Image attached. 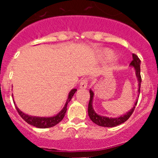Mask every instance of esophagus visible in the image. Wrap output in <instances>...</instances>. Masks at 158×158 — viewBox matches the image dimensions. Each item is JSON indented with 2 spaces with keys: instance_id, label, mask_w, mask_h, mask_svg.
Segmentation results:
<instances>
[{
  "instance_id": "esophagus-1",
  "label": "esophagus",
  "mask_w": 158,
  "mask_h": 158,
  "mask_svg": "<svg viewBox=\"0 0 158 158\" xmlns=\"http://www.w3.org/2000/svg\"><path fill=\"white\" fill-rule=\"evenodd\" d=\"M88 79H83L82 81L80 82V85H79V88H82V89H84V88H86L88 86Z\"/></svg>"
}]
</instances>
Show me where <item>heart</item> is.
Masks as SVG:
<instances>
[{"mask_svg":"<svg viewBox=\"0 0 158 158\" xmlns=\"http://www.w3.org/2000/svg\"><path fill=\"white\" fill-rule=\"evenodd\" d=\"M115 54L112 52L111 50H109V49L103 50L101 53V58L106 60H113L114 58H115Z\"/></svg>","mask_w":158,"mask_h":158,"instance_id":"obj_1","label":"heart"}]
</instances>
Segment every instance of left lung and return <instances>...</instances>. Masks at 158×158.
<instances>
[{"label":"left lung","instance_id":"8db88e82","mask_svg":"<svg viewBox=\"0 0 158 158\" xmlns=\"http://www.w3.org/2000/svg\"><path fill=\"white\" fill-rule=\"evenodd\" d=\"M140 64H141V60H139V58H138V56L135 54H133V60L131 61V63L130 64L131 67H133L135 69V73H136V76L138 80V92L139 94L140 92V85H141L142 82V79H141V75H140ZM90 100L89 103H88V112L89 118H91V120L93 121L94 123H95L96 124H98L99 126H101V127H115V126L119 125V124H122V123L125 122L126 121L131 117V115H132L133 111L135 110V107H136V104H137L138 99H136V102H135V104L133 106V107L131 109V110L128 111L127 112H126L124 115L119 116V117L116 118H109L106 116H102L98 115L96 113L94 110L93 108V98L94 94L92 91V90L90 89ZM139 98V94H138Z\"/></svg>","mask_w":158,"mask_h":158}]
</instances>
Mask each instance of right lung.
<instances>
[{"label":"right lung","instance_id":"add662e5","mask_svg":"<svg viewBox=\"0 0 158 158\" xmlns=\"http://www.w3.org/2000/svg\"><path fill=\"white\" fill-rule=\"evenodd\" d=\"M76 91H77V89H76V88H73V89L71 90L68 94V98H67V102H66L64 106L62 109V110L60 111L59 113L57 114L56 115L52 116V117H37V116L27 115V114L22 112V111L16 106V105H15L14 102V100H13V103H14L15 108H16L17 112H19V115L27 123V124L38 128H48L56 125V124H58L60 121H62V119L64 117L66 112H67V104H68L69 102L71 100V99H72L73 96ZM12 97H13V94H12Z\"/></svg>","mask_w":158,"mask_h":158}]
</instances>
